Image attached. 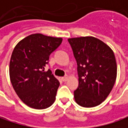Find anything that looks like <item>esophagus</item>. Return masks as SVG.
I'll use <instances>...</instances> for the list:
<instances>
[{
	"label": "esophagus",
	"mask_w": 128,
	"mask_h": 128,
	"mask_svg": "<svg viewBox=\"0 0 128 128\" xmlns=\"http://www.w3.org/2000/svg\"><path fill=\"white\" fill-rule=\"evenodd\" d=\"M68 78H69V77H68V76H66L62 77V78H61V80H62V81H64V82H66V81H68Z\"/></svg>",
	"instance_id": "1"
}]
</instances>
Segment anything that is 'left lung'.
Masks as SVG:
<instances>
[{"mask_svg": "<svg viewBox=\"0 0 128 128\" xmlns=\"http://www.w3.org/2000/svg\"><path fill=\"white\" fill-rule=\"evenodd\" d=\"M77 62L79 87L74 92L77 104L94 107L106 100L117 76V64L112 48L94 36L69 38Z\"/></svg>", "mask_w": 128, "mask_h": 128, "instance_id": "8db88e82", "label": "left lung"}]
</instances>
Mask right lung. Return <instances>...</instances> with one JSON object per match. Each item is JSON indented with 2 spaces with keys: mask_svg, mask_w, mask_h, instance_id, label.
<instances>
[{
  "mask_svg": "<svg viewBox=\"0 0 128 128\" xmlns=\"http://www.w3.org/2000/svg\"><path fill=\"white\" fill-rule=\"evenodd\" d=\"M61 42L60 37L34 34L19 41L12 51L10 81L18 98L29 107L46 109L55 100L60 82L50 70L45 71V67Z\"/></svg>",
  "mask_w": 128,
  "mask_h": 128,
  "instance_id": "obj_1",
  "label": "right lung"
}]
</instances>
